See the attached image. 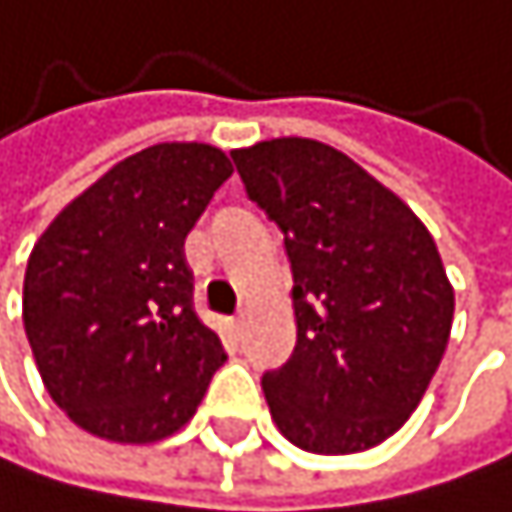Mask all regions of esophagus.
<instances>
[{"label":"esophagus","mask_w":512,"mask_h":512,"mask_svg":"<svg viewBox=\"0 0 512 512\" xmlns=\"http://www.w3.org/2000/svg\"><path fill=\"white\" fill-rule=\"evenodd\" d=\"M226 332H230L233 339H236V335L242 332V314H236V317H230V320H226Z\"/></svg>","instance_id":"34e87169"}]
</instances>
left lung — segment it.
<instances>
[{
  "instance_id": "left-lung-1",
  "label": "left lung",
  "mask_w": 512,
  "mask_h": 512,
  "mask_svg": "<svg viewBox=\"0 0 512 512\" xmlns=\"http://www.w3.org/2000/svg\"><path fill=\"white\" fill-rule=\"evenodd\" d=\"M251 201L276 220L292 264L298 339L264 373L292 445L354 454L395 435L448 348L454 289L426 226L348 155L314 139L233 152Z\"/></svg>"
}]
</instances>
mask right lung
<instances>
[{"instance_id":"add662e5","label":"right lung","mask_w":512,"mask_h":512,"mask_svg":"<svg viewBox=\"0 0 512 512\" xmlns=\"http://www.w3.org/2000/svg\"><path fill=\"white\" fill-rule=\"evenodd\" d=\"M233 164L205 142H161L114 164L39 236L24 329L71 420L149 445L192 420L226 351L192 307L186 236Z\"/></svg>"}]
</instances>
